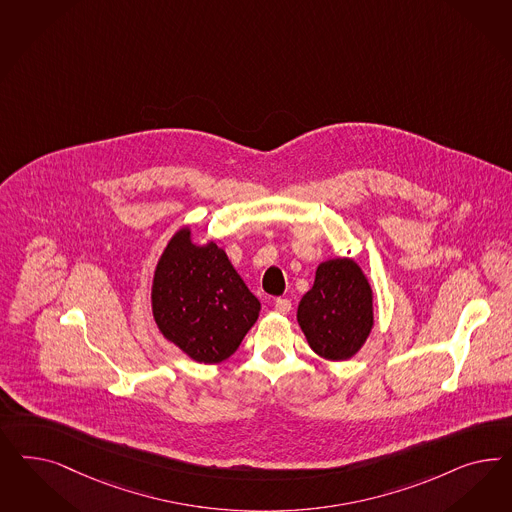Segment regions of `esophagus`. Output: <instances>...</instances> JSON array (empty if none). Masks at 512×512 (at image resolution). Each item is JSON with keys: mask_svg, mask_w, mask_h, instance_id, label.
<instances>
[{"mask_svg": "<svg viewBox=\"0 0 512 512\" xmlns=\"http://www.w3.org/2000/svg\"><path fill=\"white\" fill-rule=\"evenodd\" d=\"M275 311L281 314H288L292 311V301L286 297H277L275 299Z\"/></svg>", "mask_w": 512, "mask_h": 512, "instance_id": "esophagus-1", "label": "esophagus"}]
</instances>
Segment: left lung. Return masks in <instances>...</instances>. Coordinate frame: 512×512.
I'll list each match as a JSON object with an SVG mask.
<instances>
[{
	"label": "left lung",
	"mask_w": 512,
	"mask_h": 512,
	"mask_svg": "<svg viewBox=\"0 0 512 512\" xmlns=\"http://www.w3.org/2000/svg\"><path fill=\"white\" fill-rule=\"evenodd\" d=\"M297 322L318 356L352 358L373 328V292L360 265L350 258L318 265L313 288L299 301Z\"/></svg>",
	"instance_id": "obj_1"
}]
</instances>
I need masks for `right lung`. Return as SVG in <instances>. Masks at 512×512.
I'll return each mask as SVG.
<instances>
[{
	"mask_svg": "<svg viewBox=\"0 0 512 512\" xmlns=\"http://www.w3.org/2000/svg\"><path fill=\"white\" fill-rule=\"evenodd\" d=\"M152 313L165 339L192 360L218 363L230 358L254 326L260 301L222 248L194 245L184 228L173 235L156 267Z\"/></svg>",
	"mask_w": 512,
	"mask_h": 512,
	"instance_id": "1",
	"label": "right lung"
}]
</instances>
